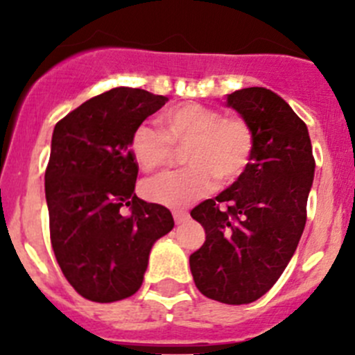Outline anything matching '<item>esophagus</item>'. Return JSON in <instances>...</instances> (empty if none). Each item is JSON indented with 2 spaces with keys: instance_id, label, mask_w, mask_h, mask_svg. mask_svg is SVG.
<instances>
[{
  "instance_id": "esophagus-1",
  "label": "esophagus",
  "mask_w": 355,
  "mask_h": 355,
  "mask_svg": "<svg viewBox=\"0 0 355 355\" xmlns=\"http://www.w3.org/2000/svg\"><path fill=\"white\" fill-rule=\"evenodd\" d=\"M173 218H175V223L182 225L189 220V214L185 211H173Z\"/></svg>"
}]
</instances>
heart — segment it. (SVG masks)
Instances as JSON below:
<instances>
[{
	"instance_id": "obj_1",
	"label": "heart",
	"mask_w": 355,
	"mask_h": 355,
	"mask_svg": "<svg viewBox=\"0 0 355 355\" xmlns=\"http://www.w3.org/2000/svg\"><path fill=\"white\" fill-rule=\"evenodd\" d=\"M161 130L139 125L130 135V155L144 171L173 159V148H185L184 170L149 178L146 198L170 207H184L209 192L214 178L228 185L244 175L254 149V135L241 116H225L198 103H182L157 116Z\"/></svg>"
}]
</instances>
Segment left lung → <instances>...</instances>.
<instances>
[{"label": "left lung", "instance_id": "obj_1", "mask_svg": "<svg viewBox=\"0 0 355 355\" xmlns=\"http://www.w3.org/2000/svg\"><path fill=\"white\" fill-rule=\"evenodd\" d=\"M225 105L252 130V156L227 191L191 211L206 241L189 261L202 295L241 306L263 297L292 259L316 164L306 123L270 89H241Z\"/></svg>", "mask_w": 355, "mask_h": 355}]
</instances>
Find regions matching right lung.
Segmentation results:
<instances>
[{
  "label": "right lung",
  "mask_w": 355,
  "mask_h": 355,
  "mask_svg": "<svg viewBox=\"0 0 355 355\" xmlns=\"http://www.w3.org/2000/svg\"><path fill=\"white\" fill-rule=\"evenodd\" d=\"M168 98L114 87L56 123L44 175L49 232L70 285L92 302L141 288L149 252L173 228L170 209L135 196L130 135ZM129 214H123V207Z\"/></svg>",
  "instance_id": "1"
}]
</instances>
